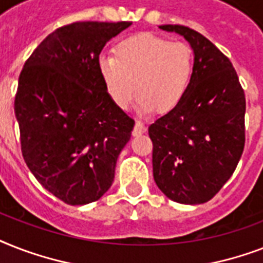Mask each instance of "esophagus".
<instances>
[{
    "label": "esophagus",
    "mask_w": 263,
    "mask_h": 263,
    "mask_svg": "<svg viewBox=\"0 0 263 263\" xmlns=\"http://www.w3.org/2000/svg\"><path fill=\"white\" fill-rule=\"evenodd\" d=\"M146 129H147V128H146V125H144V124L142 123L140 120H138V121L135 123V128H134V135L135 136L142 135V134H144V132H146Z\"/></svg>",
    "instance_id": "34e87169"
}]
</instances>
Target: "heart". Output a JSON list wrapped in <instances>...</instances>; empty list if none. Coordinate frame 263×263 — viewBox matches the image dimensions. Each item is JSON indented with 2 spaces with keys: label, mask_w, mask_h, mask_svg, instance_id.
I'll return each mask as SVG.
<instances>
[{
  "label": "heart",
  "mask_w": 263,
  "mask_h": 263,
  "mask_svg": "<svg viewBox=\"0 0 263 263\" xmlns=\"http://www.w3.org/2000/svg\"><path fill=\"white\" fill-rule=\"evenodd\" d=\"M192 71L191 47L154 34L124 39L115 47V55L98 59L103 87L120 110L129 107L135 92L143 111L172 110L187 94Z\"/></svg>",
  "instance_id": "heart-1"
}]
</instances>
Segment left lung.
<instances>
[{
    "mask_svg": "<svg viewBox=\"0 0 263 263\" xmlns=\"http://www.w3.org/2000/svg\"><path fill=\"white\" fill-rule=\"evenodd\" d=\"M187 39L194 71L181 102L148 127L154 181L169 199L204 203L235 172L245 148L246 98L232 63L198 31L160 26Z\"/></svg>",
    "mask_w": 263,
    "mask_h": 263,
    "instance_id": "1",
    "label": "left lung"
}]
</instances>
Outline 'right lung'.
Returning a JSON list of instances; mask_svg holds the SVG:
<instances>
[{
	"label": "right lung",
	"mask_w": 263,
	"mask_h": 263,
	"mask_svg": "<svg viewBox=\"0 0 263 263\" xmlns=\"http://www.w3.org/2000/svg\"><path fill=\"white\" fill-rule=\"evenodd\" d=\"M131 22H76L49 34L24 64L14 97L23 158L68 204L98 200L135 121L106 94L98 59Z\"/></svg>",
	"instance_id": "add662e5"
}]
</instances>
